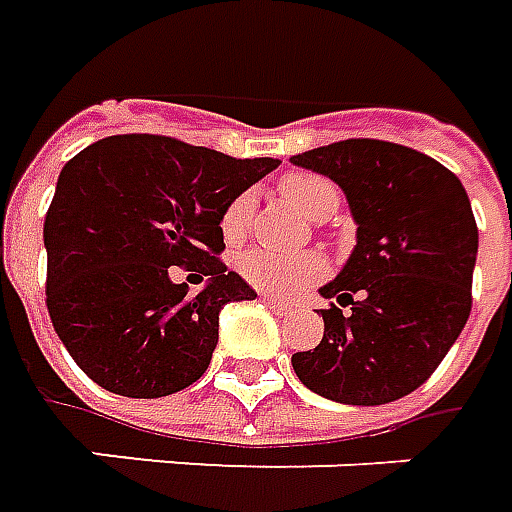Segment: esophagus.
<instances>
[{
	"instance_id": "obj_1",
	"label": "esophagus",
	"mask_w": 512,
	"mask_h": 512,
	"mask_svg": "<svg viewBox=\"0 0 512 512\" xmlns=\"http://www.w3.org/2000/svg\"><path fill=\"white\" fill-rule=\"evenodd\" d=\"M263 302H266V305H269L271 311H274V314H277V316H285V314H288V311H291V305H288V302L271 300V297H263Z\"/></svg>"
}]
</instances>
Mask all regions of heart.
<instances>
[{"mask_svg":"<svg viewBox=\"0 0 512 512\" xmlns=\"http://www.w3.org/2000/svg\"><path fill=\"white\" fill-rule=\"evenodd\" d=\"M280 193L314 221H325L339 207V190L325 176H316V173H288L280 182ZM252 207L255 204H252L249 193H243L229 204L221 218V232L227 241H238L246 232ZM238 271L246 283L255 285L260 291L288 297L308 283L319 280L328 271V263L319 255H274L266 249H252L238 257Z\"/></svg>","mask_w":512,"mask_h":512,"instance_id":"b5f03b06","label":"heart"}]
</instances>
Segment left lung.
<instances>
[{
	"instance_id": "left-lung-1",
	"label": "left lung",
	"mask_w": 512,
	"mask_h": 512,
	"mask_svg": "<svg viewBox=\"0 0 512 512\" xmlns=\"http://www.w3.org/2000/svg\"><path fill=\"white\" fill-rule=\"evenodd\" d=\"M291 162L339 184L356 221L347 263L319 288L333 300L325 336L291 367L328 401H398L437 370L471 314L479 232L468 193L431 156L381 139H344Z\"/></svg>"
}]
</instances>
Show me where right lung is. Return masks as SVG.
<instances>
[{"mask_svg":"<svg viewBox=\"0 0 512 512\" xmlns=\"http://www.w3.org/2000/svg\"><path fill=\"white\" fill-rule=\"evenodd\" d=\"M280 165L154 134H117L72 156L44 218L47 311L69 356L125 398H162L210 367L218 316L255 300L218 260L227 207ZM173 265L208 280L198 295Z\"/></svg>","mask_w":512,"mask_h":512,"instance_id":"obj_1","label":"right lung"}]
</instances>
